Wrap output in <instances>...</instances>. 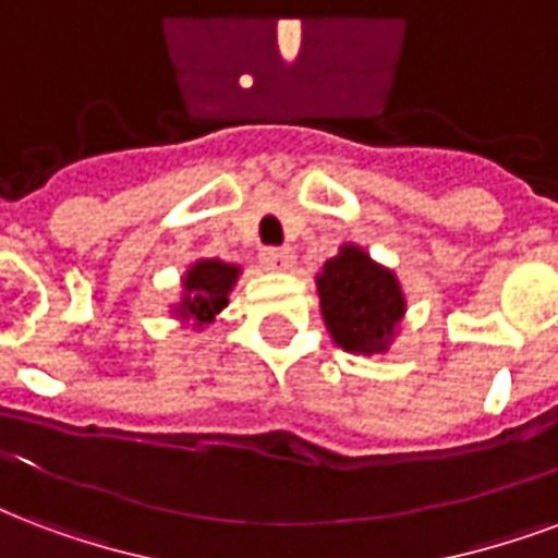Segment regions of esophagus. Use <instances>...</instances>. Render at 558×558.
<instances>
[{"label": "esophagus", "instance_id": "esophagus-1", "mask_svg": "<svg viewBox=\"0 0 558 558\" xmlns=\"http://www.w3.org/2000/svg\"><path fill=\"white\" fill-rule=\"evenodd\" d=\"M260 263L271 271H287V269H292L295 254H292V248H263Z\"/></svg>", "mask_w": 558, "mask_h": 558}]
</instances>
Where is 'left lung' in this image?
<instances>
[{
  "label": "left lung",
  "instance_id": "8db88e82",
  "mask_svg": "<svg viewBox=\"0 0 558 558\" xmlns=\"http://www.w3.org/2000/svg\"><path fill=\"white\" fill-rule=\"evenodd\" d=\"M318 307L330 339L348 354H386L407 313L401 280L354 242L316 275Z\"/></svg>",
  "mask_w": 558,
  "mask_h": 558
}]
</instances>
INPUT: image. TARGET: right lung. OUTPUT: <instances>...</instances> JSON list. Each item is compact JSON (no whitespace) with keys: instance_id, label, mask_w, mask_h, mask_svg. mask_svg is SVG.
<instances>
[{"instance_id":"obj_1","label":"right lung","mask_w":558,"mask_h":558,"mask_svg":"<svg viewBox=\"0 0 558 558\" xmlns=\"http://www.w3.org/2000/svg\"><path fill=\"white\" fill-rule=\"evenodd\" d=\"M240 266L216 260V257H202L195 260L181 278V301L172 304V316H178L181 325H190L193 330H204L216 322V316L228 307V295L236 287Z\"/></svg>"}]
</instances>
